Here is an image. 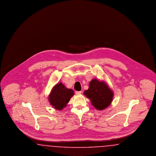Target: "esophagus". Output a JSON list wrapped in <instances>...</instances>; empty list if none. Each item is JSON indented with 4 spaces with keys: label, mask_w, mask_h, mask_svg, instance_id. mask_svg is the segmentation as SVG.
<instances>
[{
    "label": "esophagus",
    "mask_w": 156,
    "mask_h": 156,
    "mask_svg": "<svg viewBox=\"0 0 156 156\" xmlns=\"http://www.w3.org/2000/svg\"><path fill=\"white\" fill-rule=\"evenodd\" d=\"M81 91H76V92H75V94H76V95H80V94H81Z\"/></svg>",
    "instance_id": "obj_1"
}]
</instances>
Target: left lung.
<instances>
[{"instance_id": "left-lung-1", "label": "left lung", "mask_w": 156, "mask_h": 156, "mask_svg": "<svg viewBox=\"0 0 156 156\" xmlns=\"http://www.w3.org/2000/svg\"><path fill=\"white\" fill-rule=\"evenodd\" d=\"M84 94L90 100L92 105L98 110H103L111 104L113 94L103 82L96 79L89 83V89L85 90Z\"/></svg>"}]
</instances>
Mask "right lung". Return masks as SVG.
<instances>
[{
    "label": "right lung",
    "mask_w": 156,
    "mask_h": 156,
    "mask_svg": "<svg viewBox=\"0 0 156 156\" xmlns=\"http://www.w3.org/2000/svg\"><path fill=\"white\" fill-rule=\"evenodd\" d=\"M73 95L74 92L72 89H68L62 83H59L52 88L49 96V101L54 108L62 110Z\"/></svg>",
    "instance_id": "add662e5"
}]
</instances>
